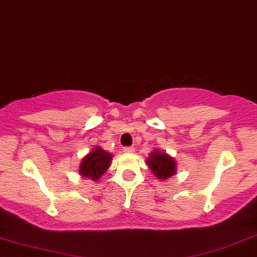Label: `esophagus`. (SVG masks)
I'll list each match as a JSON object with an SVG mask.
<instances>
[{
	"label": "esophagus",
	"mask_w": 257,
	"mask_h": 257,
	"mask_svg": "<svg viewBox=\"0 0 257 257\" xmlns=\"http://www.w3.org/2000/svg\"><path fill=\"white\" fill-rule=\"evenodd\" d=\"M123 152L128 153V154L134 153L135 152V148H134V147H124V148H123Z\"/></svg>",
	"instance_id": "obj_1"
}]
</instances>
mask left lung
<instances>
[{
	"mask_svg": "<svg viewBox=\"0 0 257 257\" xmlns=\"http://www.w3.org/2000/svg\"><path fill=\"white\" fill-rule=\"evenodd\" d=\"M149 169L161 181L168 180L170 177L176 175V161L169 154L160 149H154L149 154L148 160Z\"/></svg>",
	"mask_w": 257,
	"mask_h": 257,
	"instance_id": "8db88e82",
	"label": "left lung"
}]
</instances>
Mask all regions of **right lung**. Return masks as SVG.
Instances as JSON below:
<instances>
[{"mask_svg": "<svg viewBox=\"0 0 257 257\" xmlns=\"http://www.w3.org/2000/svg\"><path fill=\"white\" fill-rule=\"evenodd\" d=\"M111 160L112 155L110 153L105 152L101 147H95L82 159L78 174L82 177L96 182L110 167Z\"/></svg>", "mask_w": 257, "mask_h": 257, "instance_id": "1", "label": "right lung"}]
</instances>
